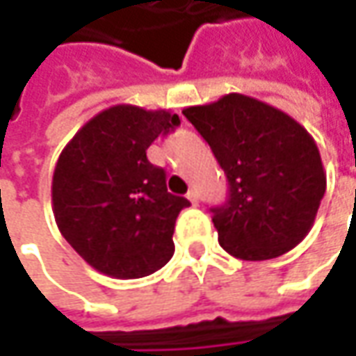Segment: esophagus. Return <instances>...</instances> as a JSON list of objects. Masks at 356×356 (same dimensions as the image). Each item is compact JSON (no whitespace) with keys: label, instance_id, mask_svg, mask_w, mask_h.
<instances>
[{"label":"esophagus","instance_id":"34e87169","mask_svg":"<svg viewBox=\"0 0 356 356\" xmlns=\"http://www.w3.org/2000/svg\"><path fill=\"white\" fill-rule=\"evenodd\" d=\"M186 198L190 200V202H192V204H198V200H200V196H198V190H196V188H192V190H190V192H188V194H186Z\"/></svg>","mask_w":356,"mask_h":356}]
</instances>
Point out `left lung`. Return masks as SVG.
I'll list each match as a JSON object with an SVG mask.
<instances>
[{
    "mask_svg": "<svg viewBox=\"0 0 356 356\" xmlns=\"http://www.w3.org/2000/svg\"><path fill=\"white\" fill-rule=\"evenodd\" d=\"M182 113L227 178L226 204L210 208L220 245L245 261L293 250L327 188L313 136L280 108L239 92Z\"/></svg>",
    "mask_w": 356,
    "mask_h": 356,
    "instance_id": "8db88e82",
    "label": "left lung"
}]
</instances>
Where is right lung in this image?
I'll return each mask as SVG.
<instances>
[{"mask_svg":"<svg viewBox=\"0 0 356 356\" xmlns=\"http://www.w3.org/2000/svg\"><path fill=\"white\" fill-rule=\"evenodd\" d=\"M178 124L168 111L117 104L63 148L51 186L55 222L104 275L138 280L170 261L176 218L190 202L166 190V172L148 162L146 150Z\"/></svg>","mask_w":356,"mask_h":356,"instance_id":"add662e5","label":"right lung"}]
</instances>
